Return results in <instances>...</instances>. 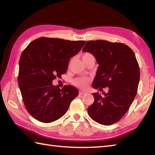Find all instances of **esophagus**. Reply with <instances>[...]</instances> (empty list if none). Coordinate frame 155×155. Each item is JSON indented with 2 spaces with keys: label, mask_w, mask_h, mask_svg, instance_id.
Returning <instances> with one entry per match:
<instances>
[{
  "label": "esophagus",
  "mask_w": 155,
  "mask_h": 155,
  "mask_svg": "<svg viewBox=\"0 0 155 155\" xmlns=\"http://www.w3.org/2000/svg\"><path fill=\"white\" fill-rule=\"evenodd\" d=\"M87 94V93L86 92H84V91H79V94L80 95H84V94Z\"/></svg>",
  "instance_id": "1"
}]
</instances>
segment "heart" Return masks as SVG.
<instances>
[{
	"label": "heart",
	"mask_w": 155,
	"mask_h": 155,
	"mask_svg": "<svg viewBox=\"0 0 155 155\" xmlns=\"http://www.w3.org/2000/svg\"><path fill=\"white\" fill-rule=\"evenodd\" d=\"M92 55L89 52H85V53L83 54V58L84 57H91ZM88 83V78H84V77H81V78H75V79L73 81V84L78 87L80 88H84L87 87Z\"/></svg>",
	"instance_id": "b5f03b06"
}]
</instances>
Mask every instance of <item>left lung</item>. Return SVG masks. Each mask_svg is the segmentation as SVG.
Segmentation results:
<instances>
[{
  "label": "left lung",
  "instance_id": "left-lung-1",
  "mask_svg": "<svg viewBox=\"0 0 155 155\" xmlns=\"http://www.w3.org/2000/svg\"><path fill=\"white\" fill-rule=\"evenodd\" d=\"M83 52L93 54L98 64L93 87H108L107 93H93L94 101L88 108L97 123L110 125L121 119L134 99L140 80V70L134 52L127 45L107 41H89Z\"/></svg>",
  "mask_w": 155,
  "mask_h": 155
}]
</instances>
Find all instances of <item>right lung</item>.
<instances>
[{
    "label": "right lung",
    "mask_w": 155,
    "mask_h": 155,
    "mask_svg": "<svg viewBox=\"0 0 155 155\" xmlns=\"http://www.w3.org/2000/svg\"><path fill=\"white\" fill-rule=\"evenodd\" d=\"M86 41L41 37L31 42L19 60L18 87L27 110L42 123L58 120L77 97V88L65 85L60 89L52 82L66 73L70 58Z\"/></svg>",
    "instance_id": "add662e5"
}]
</instances>
